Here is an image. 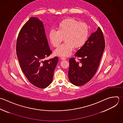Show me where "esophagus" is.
<instances>
[{"label":"esophagus","instance_id":"1","mask_svg":"<svg viewBox=\"0 0 123 123\" xmlns=\"http://www.w3.org/2000/svg\"><path fill=\"white\" fill-rule=\"evenodd\" d=\"M61 59L62 60H65L66 59V58L63 57H62L61 58Z\"/></svg>","mask_w":123,"mask_h":123}]
</instances>
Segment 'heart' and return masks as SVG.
Masks as SVG:
<instances>
[{
  "label": "heart",
  "instance_id": "b5f03b06",
  "mask_svg": "<svg viewBox=\"0 0 123 123\" xmlns=\"http://www.w3.org/2000/svg\"><path fill=\"white\" fill-rule=\"evenodd\" d=\"M88 34L87 24L74 18H67L59 23L57 31H50L49 39L52 46L57 47L64 37L65 42L56 49L55 53L58 56L66 57L71 54L74 47L79 48L85 44Z\"/></svg>",
  "mask_w": 123,
  "mask_h": 123
}]
</instances>
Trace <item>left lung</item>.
<instances>
[{
  "mask_svg": "<svg viewBox=\"0 0 123 123\" xmlns=\"http://www.w3.org/2000/svg\"><path fill=\"white\" fill-rule=\"evenodd\" d=\"M104 49V36L98 27L75 53V56L80 58L79 61H76L74 58L69 60L68 77L71 83L81 86L92 79L98 68Z\"/></svg>",
  "mask_w": 123,
  "mask_h": 123,
  "instance_id": "obj_1",
  "label": "left lung"
}]
</instances>
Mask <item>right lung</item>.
Wrapping results in <instances>:
<instances>
[{
	"label": "right lung",
	"mask_w": 123,
	"mask_h": 123,
	"mask_svg": "<svg viewBox=\"0 0 123 123\" xmlns=\"http://www.w3.org/2000/svg\"><path fill=\"white\" fill-rule=\"evenodd\" d=\"M16 51L22 70L31 84L44 88L52 83L58 58L44 61L52 51L44 25L38 18L31 17L23 26L18 37Z\"/></svg>",
	"instance_id": "right-lung-1"
}]
</instances>
